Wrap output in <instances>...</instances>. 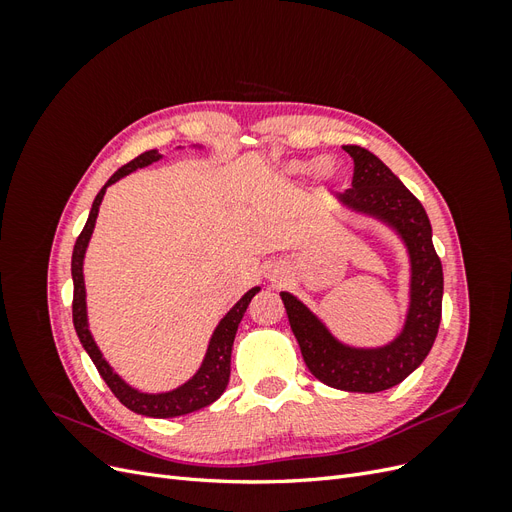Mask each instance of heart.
Masks as SVG:
<instances>
[{
	"mask_svg": "<svg viewBox=\"0 0 512 512\" xmlns=\"http://www.w3.org/2000/svg\"><path fill=\"white\" fill-rule=\"evenodd\" d=\"M316 168H318V162H316V160H297V162H290L286 170H288L290 175H309V173H314ZM320 175H322L324 179H335L337 170H335V166H333L331 162H324V164L320 166Z\"/></svg>",
	"mask_w": 512,
	"mask_h": 512,
	"instance_id": "1",
	"label": "heart"
}]
</instances>
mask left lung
Masks as SVG:
<instances>
[{
	"label": "left lung",
	"mask_w": 512,
	"mask_h": 512,
	"mask_svg": "<svg viewBox=\"0 0 512 512\" xmlns=\"http://www.w3.org/2000/svg\"><path fill=\"white\" fill-rule=\"evenodd\" d=\"M354 162L352 188L335 198L350 211L393 228L410 256V305L401 333L380 348L342 344L294 294L280 292L303 361L327 386L350 393H378L406 380L425 361L442 318V262L431 241V224L418 198L374 153L344 145Z\"/></svg>",
	"instance_id": "8db88e82"
}]
</instances>
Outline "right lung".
<instances>
[{
    "label": "right lung",
    "instance_id": "1",
    "mask_svg": "<svg viewBox=\"0 0 512 512\" xmlns=\"http://www.w3.org/2000/svg\"><path fill=\"white\" fill-rule=\"evenodd\" d=\"M162 156L158 153V149H151L141 153V156L134 158L132 162H128L126 166H121L117 173L106 181L104 188L98 192L94 205H91L87 224L83 228V232L79 235L74 243V252H72V282H74V299H72V320H74V329L76 335H79L81 344L85 348V352L89 354V359L94 361L96 369L100 371L102 380L108 384V389L113 391V395L121 401L123 406L130 408L136 414L143 416H153V418H173V416H181V414H190L196 412L200 408H205L209 404H213L224 391L226 384L230 378V352H232V342H235V335L239 329V322L245 314L247 305L254 299V294L260 290L258 286L247 290L243 297L235 303V307L220 320L218 327H215L211 339H209V348L203 359V365L198 367L196 374L177 389L168 391V393H141L136 391L134 386H130L128 382H123L113 367L106 363V359L102 356L100 348L96 346L94 337L89 333V324H87V303H85V280H83V258L87 252V245L91 239V232L96 228V218L100 211V203L106 194L108 185H113L115 181H119L121 177H126L130 173H134L136 168H145L153 162H158Z\"/></svg>",
    "mask_w": 512,
    "mask_h": 512
}]
</instances>
